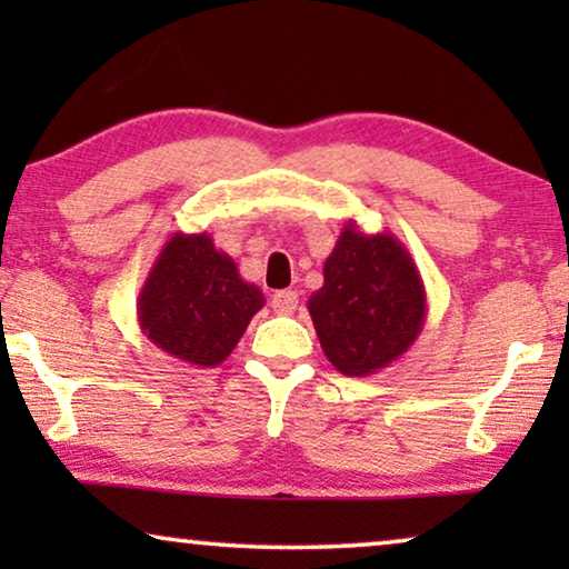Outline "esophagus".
<instances>
[{
	"label": "esophagus",
	"mask_w": 569,
	"mask_h": 569,
	"mask_svg": "<svg viewBox=\"0 0 569 569\" xmlns=\"http://www.w3.org/2000/svg\"><path fill=\"white\" fill-rule=\"evenodd\" d=\"M271 308L277 310V313H292L295 308H298V292L295 290H279L271 295Z\"/></svg>",
	"instance_id": "obj_1"
}]
</instances>
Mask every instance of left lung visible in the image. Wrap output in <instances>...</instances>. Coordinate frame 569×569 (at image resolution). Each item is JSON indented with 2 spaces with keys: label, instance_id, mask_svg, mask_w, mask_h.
I'll return each mask as SVG.
<instances>
[{
  "label": "left lung",
  "instance_id": "obj_1",
  "mask_svg": "<svg viewBox=\"0 0 569 569\" xmlns=\"http://www.w3.org/2000/svg\"><path fill=\"white\" fill-rule=\"evenodd\" d=\"M323 355L341 376L365 378L399 360L427 318L422 274L391 232L349 220L323 263V287L308 298Z\"/></svg>",
  "mask_w": 569,
  "mask_h": 569
}]
</instances>
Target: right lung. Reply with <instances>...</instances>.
<instances>
[{
    "label": "right lung",
    "instance_id": "1",
    "mask_svg": "<svg viewBox=\"0 0 569 569\" xmlns=\"http://www.w3.org/2000/svg\"><path fill=\"white\" fill-rule=\"evenodd\" d=\"M263 292L209 232H173L137 298L139 329L176 360L217 368L263 308Z\"/></svg>",
    "mask_w": 569,
    "mask_h": 569
}]
</instances>
